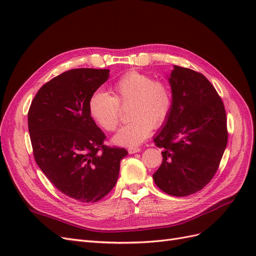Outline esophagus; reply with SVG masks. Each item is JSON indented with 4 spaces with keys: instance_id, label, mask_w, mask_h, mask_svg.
Masks as SVG:
<instances>
[{
    "instance_id": "34e87169",
    "label": "esophagus",
    "mask_w": 256,
    "mask_h": 256,
    "mask_svg": "<svg viewBox=\"0 0 256 256\" xmlns=\"http://www.w3.org/2000/svg\"><path fill=\"white\" fill-rule=\"evenodd\" d=\"M141 148L140 147H129L128 152L129 154H136V152H140Z\"/></svg>"
}]
</instances>
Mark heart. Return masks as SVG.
<instances>
[{"label":"heart","instance_id":"heart-1","mask_svg":"<svg viewBox=\"0 0 256 256\" xmlns=\"http://www.w3.org/2000/svg\"><path fill=\"white\" fill-rule=\"evenodd\" d=\"M113 96L97 90L88 99V114L106 131H114L120 124V106L129 104L131 122L122 126L113 138L122 146L141 144L150 134L152 127L159 128L172 111L171 88L164 81L154 80L150 76L129 72L113 85Z\"/></svg>","mask_w":256,"mask_h":256}]
</instances>
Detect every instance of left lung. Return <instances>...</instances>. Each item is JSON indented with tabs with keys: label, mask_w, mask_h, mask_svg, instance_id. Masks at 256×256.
<instances>
[{
	"label": "left lung",
	"mask_w": 256,
	"mask_h": 256,
	"mask_svg": "<svg viewBox=\"0 0 256 256\" xmlns=\"http://www.w3.org/2000/svg\"><path fill=\"white\" fill-rule=\"evenodd\" d=\"M173 106L154 142L164 148L154 182L168 194H193L212 180L228 144L222 99L205 76L174 66L168 76Z\"/></svg>",
	"instance_id": "obj_1"
}]
</instances>
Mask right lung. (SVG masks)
<instances>
[{"label": "right lung", "instance_id": "right-lung-1", "mask_svg": "<svg viewBox=\"0 0 256 256\" xmlns=\"http://www.w3.org/2000/svg\"><path fill=\"white\" fill-rule=\"evenodd\" d=\"M109 69L76 68L44 84L28 113L37 166L65 196L94 203L118 182L128 152L104 144L106 134L88 114V99L109 79Z\"/></svg>", "mask_w": 256, "mask_h": 256}]
</instances>
